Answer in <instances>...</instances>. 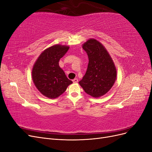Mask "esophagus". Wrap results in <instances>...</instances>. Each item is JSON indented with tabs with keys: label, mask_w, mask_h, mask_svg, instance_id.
Listing matches in <instances>:
<instances>
[{
	"label": "esophagus",
	"mask_w": 152,
	"mask_h": 152,
	"mask_svg": "<svg viewBox=\"0 0 152 152\" xmlns=\"http://www.w3.org/2000/svg\"><path fill=\"white\" fill-rule=\"evenodd\" d=\"M72 81H73V83H77V82H78V79H74Z\"/></svg>",
	"instance_id": "esophagus-1"
}]
</instances>
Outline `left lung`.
Masks as SVG:
<instances>
[{
	"label": "left lung",
	"mask_w": 152,
	"mask_h": 152,
	"mask_svg": "<svg viewBox=\"0 0 152 152\" xmlns=\"http://www.w3.org/2000/svg\"><path fill=\"white\" fill-rule=\"evenodd\" d=\"M82 48L87 54L89 63L79 84L87 94L99 98L107 94L115 82V66L107 50L97 40L89 39Z\"/></svg>",
	"instance_id": "1"
}]
</instances>
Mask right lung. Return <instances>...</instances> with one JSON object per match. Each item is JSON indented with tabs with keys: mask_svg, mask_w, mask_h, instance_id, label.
Wrapping results in <instances>:
<instances>
[{
	"mask_svg": "<svg viewBox=\"0 0 152 152\" xmlns=\"http://www.w3.org/2000/svg\"><path fill=\"white\" fill-rule=\"evenodd\" d=\"M69 46L54 45L40 54L32 68V80L40 93L45 97L54 99L61 95L73 83L59 66V61Z\"/></svg>",
	"mask_w": 152,
	"mask_h": 152,
	"instance_id": "add662e5",
	"label": "right lung"
}]
</instances>
